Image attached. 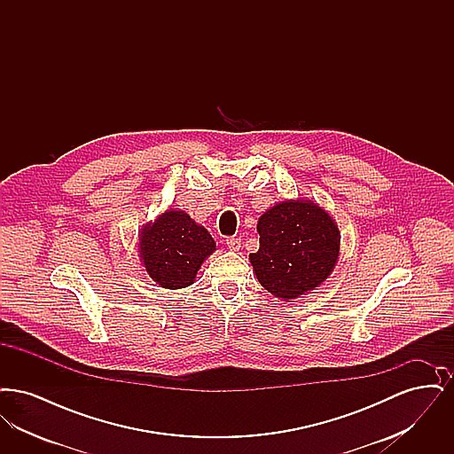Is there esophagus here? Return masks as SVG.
<instances>
[{
  "instance_id": "esophagus-1",
  "label": "esophagus",
  "mask_w": 454,
  "mask_h": 454,
  "mask_svg": "<svg viewBox=\"0 0 454 454\" xmlns=\"http://www.w3.org/2000/svg\"><path fill=\"white\" fill-rule=\"evenodd\" d=\"M226 245H228V248H230V250L238 252V250H239V247H241V238L228 237L226 238Z\"/></svg>"
}]
</instances>
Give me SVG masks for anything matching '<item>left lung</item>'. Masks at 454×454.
<instances>
[{
  "instance_id": "1",
  "label": "left lung",
  "mask_w": 454,
  "mask_h": 454,
  "mask_svg": "<svg viewBox=\"0 0 454 454\" xmlns=\"http://www.w3.org/2000/svg\"><path fill=\"white\" fill-rule=\"evenodd\" d=\"M257 231L260 248L250 262L260 284L278 298L294 300L318 287L339 259V228L309 200L274 206L260 216Z\"/></svg>"
}]
</instances>
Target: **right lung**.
<instances>
[{"instance_id":"1","label":"right lung","mask_w":454,"mask_h":454,"mask_svg":"<svg viewBox=\"0 0 454 454\" xmlns=\"http://www.w3.org/2000/svg\"><path fill=\"white\" fill-rule=\"evenodd\" d=\"M139 247L146 272L167 289L191 286L200 263L216 250L209 231L184 211H167L148 224Z\"/></svg>"}]
</instances>
